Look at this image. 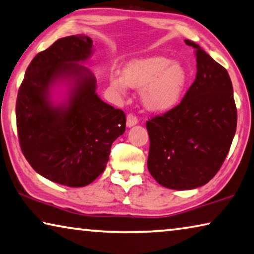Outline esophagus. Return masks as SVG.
I'll return each instance as SVG.
<instances>
[{"label":"esophagus","instance_id":"34e87169","mask_svg":"<svg viewBox=\"0 0 254 254\" xmlns=\"http://www.w3.org/2000/svg\"><path fill=\"white\" fill-rule=\"evenodd\" d=\"M137 123H138L137 116H134L133 114H128V115L127 116V127H133V126H135V124H137Z\"/></svg>","mask_w":254,"mask_h":254}]
</instances>
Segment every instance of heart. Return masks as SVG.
I'll return each mask as SVG.
<instances>
[{
  "label": "heart",
  "mask_w": 254,
  "mask_h": 254,
  "mask_svg": "<svg viewBox=\"0 0 254 254\" xmlns=\"http://www.w3.org/2000/svg\"><path fill=\"white\" fill-rule=\"evenodd\" d=\"M186 69L165 57H150L128 64L124 76L112 78L113 88L142 89L141 101L151 112H168L179 104L186 86Z\"/></svg>",
  "instance_id": "b5f03b06"
}]
</instances>
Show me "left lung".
I'll use <instances>...</instances> for the list:
<instances>
[{
	"instance_id": "obj_1",
	"label": "left lung",
	"mask_w": 254,
	"mask_h": 254,
	"mask_svg": "<svg viewBox=\"0 0 254 254\" xmlns=\"http://www.w3.org/2000/svg\"><path fill=\"white\" fill-rule=\"evenodd\" d=\"M197 73L180 104L147 121L150 175L163 187L203 186L224 163L236 132L237 111L228 71L199 47Z\"/></svg>"
}]
</instances>
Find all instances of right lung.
<instances>
[{
  "label": "right lung",
  "instance_id": "right-lung-1",
  "mask_svg": "<svg viewBox=\"0 0 254 254\" xmlns=\"http://www.w3.org/2000/svg\"><path fill=\"white\" fill-rule=\"evenodd\" d=\"M85 35L63 37L29 64L18 91L20 148L41 176L68 187H84L104 172L112 143L126 131V114L96 93V77L81 64L92 54ZM68 81L66 101L55 104L53 86Z\"/></svg>",
  "mask_w": 254,
  "mask_h": 254
}]
</instances>
